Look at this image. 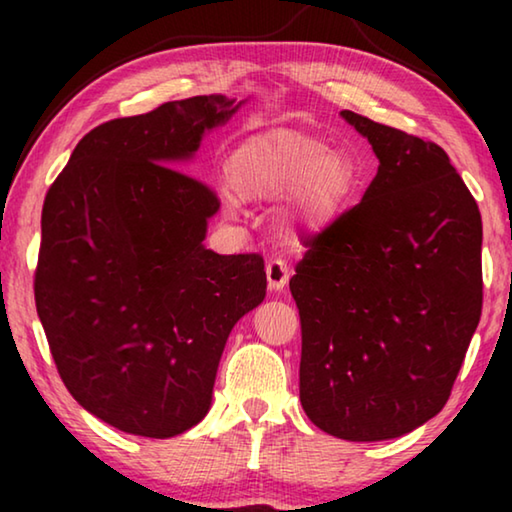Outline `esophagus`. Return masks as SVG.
Segmentation results:
<instances>
[{"instance_id":"1","label":"esophagus","mask_w":512,"mask_h":512,"mask_svg":"<svg viewBox=\"0 0 512 512\" xmlns=\"http://www.w3.org/2000/svg\"><path fill=\"white\" fill-rule=\"evenodd\" d=\"M289 277H291V271L282 259H271V262L266 264V282L271 291H282L289 284Z\"/></svg>"}]
</instances>
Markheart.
<instances>
[{
    "mask_svg": "<svg viewBox=\"0 0 512 512\" xmlns=\"http://www.w3.org/2000/svg\"><path fill=\"white\" fill-rule=\"evenodd\" d=\"M228 183L244 201H280L291 232H320L348 210L361 187V169L348 153L289 128L250 135L228 158ZM225 214L239 212L232 198Z\"/></svg>",
    "mask_w": 512,
    "mask_h": 512,
    "instance_id": "b5f03b06",
    "label": "heart"
}]
</instances>
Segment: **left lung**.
I'll list each match as a JSON object with an SVG mask.
<instances>
[{
	"label": "left lung",
	"instance_id": "8db88e82",
	"mask_svg": "<svg viewBox=\"0 0 512 512\" xmlns=\"http://www.w3.org/2000/svg\"><path fill=\"white\" fill-rule=\"evenodd\" d=\"M341 117L377 176L314 237L289 287L300 311V402L329 436L375 443L438 415L481 318V214L438 144Z\"/></svg>",
	"mask_w": 512,
	"mask_h": 512
}]
</instances>
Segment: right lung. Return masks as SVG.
Instances as JSON below:
<instances>
[{"label":"right lung","instance_id":"1","mask_svg":"<svg viewBox=\"0 0 512 512\" xmlns=\"http://www.w3.org/2000/svg\"><path fill=\"white\" fill-rule=\"evenodd\" d=\"M244 103L210 94L106 121L42 205L33 289L51 357L85 411L133 436L205 418L225 341L266 296L262 257L203 246L219 201L178 171Z\"/></svg>","mask_w":512,"mask_h":512}]
</instances>
